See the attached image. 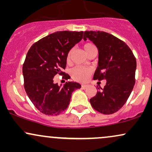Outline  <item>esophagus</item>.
<instances>
[{
  "label": "esophagus",
  "instance_id": "esophagus-1",
  "mask_svg": "<svg viewBox=\"0 0 152 152\" xmlns=\"http://www.w3.org/2000/svg\"><path fill=\"white\" fill-rule=\"evenodd\" d=\"M81 87L83 88H88V87H89V85L88 84H82Z\"/></svg>",
  "mask_w": 152,
  "mask_h": 152
}]
</instances>
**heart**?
I'll return each mask as SVG.
<instances>
[{
  "instance_id": "1",
  "label": "heart",
  "mask_w": 152,
  "mask_h": 152,
  "mask_svg": "<svg viewBox=\"0 0 152 152\" xmlns=\"http://www.w3.org/2000/svg\"><path fill=\"white\" fill-rule=\"evenodd\" d=\"M94 48H95V46L91 43H86L83 45V49H84L86 54L89 53L90 50ZM72 51L73 49H71L67 54V58H66V59H67L68 61H70ZM91 74L92 69L91 68L83 67V66H76L74 69H71V76L73 79L79 82L86 81Z\"/></svg>"
}]
</instances>
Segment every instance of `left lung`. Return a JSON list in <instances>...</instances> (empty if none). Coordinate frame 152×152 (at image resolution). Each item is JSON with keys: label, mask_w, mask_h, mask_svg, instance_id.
<instances>
[{"label": "left lung", "mask_w": 152, "mask_h": 152, "mask_svg": "<svg viewBox=\"0 0 152 152\" xmlns=\"http://www.w3.org/2000/svg\"><path fill=\"white\" fill-rule=\"evenodd\" d=\"M99 50V65L94 79L106 80V86L90 99L92 107L104 114H112L125 104L135 84L137 61L121 40L104 31H85L83 39Z\"/></svg>", "instance_id": "left-lung-1"}]
</instances>
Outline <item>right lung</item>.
<instances>
[{
    "mask_svg": "<svg viewBox=\"0 0 152 152\" xmlns=\"http://www.w3.org/2000/svg\"><path fill=\"white\" fill-rule=\"evenodd\" d=\"M83 35V31H57L34 43L28 51L23 65L24 88L42 114L56 116L62 113L69 105L72 92L81 88L73 81L59 86L53 83V77L56 74L66 80L70 77L63 71L67 54Z\"/></svg>",
    "mask_w": 152,
    "mask_h": 152,
    "instance_id": "add662e5",
    "label": "right lung"
}]
</instances>
